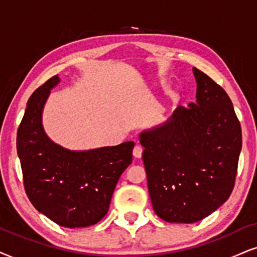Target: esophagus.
Returning a JSON list of instances; mask_svg holds the SVG:
<instances>
[{
  "mask_svg": "<svg viewBox=\"0 0 257 257\" xmlns=\"http://www.w3.org/2000/svg\"><path fill=\"white\" fill-rule=\"evenodd\" d=\"M142 151H144V149H142V147L141 146H139V145H136L135 147H134V149H133V155H134L135 158H138V159H140L142 157Z\"/></svg>",
  "mask_w": 257,
  "mask_h": 257,
  "instance_id": "34e87169",
  "label": "esophagus"
}]
</instances>
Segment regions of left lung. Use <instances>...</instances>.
I'll return each mask as SVG.
<instances>
[{"label":"left lung","instance_id":"1","mask_svg":"<svg viewBox=\"0 0 257 257\" xmlns=\"http://www.w3.org/2000/svg\"><path fill=\"white\" fill-rule=\"evenodd\" d=\"M193 73L197 102L140 135L153 209L168 223L198 222L228 200L242 148L228 93L200 70Z\"/></svg>","mask_w":257,"mask_h":257}]
</instances>
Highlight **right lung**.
Segmentation results:
<instances>
[{
	"instance_id": "obj_1",
	"label": "right lung",
	"mask_w": 257,
	"mask_h": 257,
	"mask_svg": "<svg viewBox=\"0 0 257 257\" xmlns=\"http://www.w3.org/2000/svg\"><path fill=\"white\" fill-rule=\"evenodd\" d=\"M50 78L28 99L19 125L16 149L28 199L39 212L64 228H85L106 215L116 184L133 160L134 142L73 152L52 142L41 124Z\"/></svg>"
}]
</instances>
